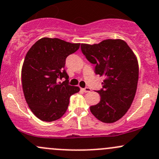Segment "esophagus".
Returning a JSON list of instances; mask_svg holds the SVG:
<instances>
[{"label":"esophagus","instance_id":"1","mask_svg":"<svg viewBox=\"0 0 159 159\" xmlns=\"http://www.w3.org/2000/svg\"><path fill=\"white\" fill-rule=\"evenodd\" d=\"M82 91H84V92L88 93V92H91V89H90V88H89V87H86V88H84V89H82Z\"/></svg>","mask_w":159,"mask_h":159}]
</instances>
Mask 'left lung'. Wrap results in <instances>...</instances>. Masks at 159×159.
<instances>
[{
    "label": "left lung",
    "instance_id": "left-lung-1",
    "mask_svg": "<svg viewBox=\"0 0 159 159\" xmlns=\"http://www.w3.org/2000/svg\"><path fill=\"white\" fill-rule=\"evenodd\" d=\"M81 50L95 74L104 75L101 100L90 107L91 113L105 123L122 118L132 104L139 80V65L132 50L120 39H108L98 44H81Z\"/></svg>",
    "mask_w": 159,
    "mask_h": 159
}]
</instances>
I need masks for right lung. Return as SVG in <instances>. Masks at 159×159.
<instances>
[{
    "mask_svg": "<svg viewBox=\"0 0 159 159\" xmlns=\"http://www.w3.org/2000/svg\"><path fill=\"white\" fill-rule=\"evenodd\" d=\"M58 38H43L27 53L21 70L22 88L26 102L36 117L44 121L59 119L68 109L70 95L78 87L69 85L65 69L67 57L79 48ZM65 78L61 83L59 80Z\"/></svg>",
    "mask_w": 159,
    "mask_h": 159,
    "instance_id": "add662e5",
    "label": "right lung"
}]
</instances>
